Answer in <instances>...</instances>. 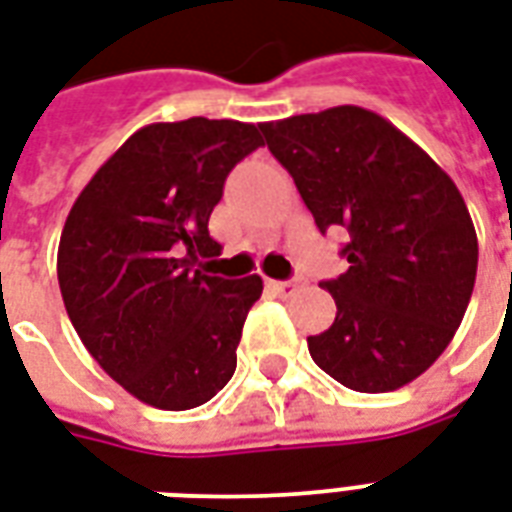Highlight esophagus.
I'll list each match as a JSON object with an SVG mask.
<instances>
[{
	"mask_svg": "<svg viewBox=\"0 0 512 512\" xmlns=\"http://www.w3.org/2000/svg\"><path fill=\"white\" fill-rule=\"evenodd\" d=\"M279 298H292L300 290V279H290V282H271L268 284Z\"/></svg>",
	"mask_w": 512,
	"mask_h": 512,
	"instance_id": "obj_1",
	"label": "esophagus"
}]
</instances>
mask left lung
I'll return each mask as SVG.
<instances>
[{
	"mask_svg": "<svg viewBox=\"0 0 512 512\" xmlns=\"http://www.w3.org/2000/svg\"><path fill=\"white\" fill-rule=\"evenodd\" d=\"M317 228H343L346 273L322 282L338 314L308 335L311 360L354 392H395L446 351L478 271L459 187L419 144L370 109L263 123Z\"/></svg>",
	"mask_w": 512,
	"mask_h": 512,
	"instance_id": "8db88e82",
	"label": "left lung"
}]
</instances>
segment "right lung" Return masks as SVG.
Returning a JSON list of instances; mask_svg holds the SVG:
<instances>
[{
  "label": "right lung",
  "mask_w": 512,
  "mask_h": 512,
  "mask_svg": "<svg viewBox=\"0 0 512 512\" xmlns=\"http://www.w3.org/2000/svg\"><path fill=\"white\" fill-rule=\"evenodd\" d=\"M257 147L255 123H150L69 209L56 263L66 314L104 373L152 408H198L236 370L263 279L209 271L222 252L209 217L230 169Z\"/></svg>",
  "instance_id": "right-lung-1"
}]
</instances>
